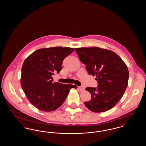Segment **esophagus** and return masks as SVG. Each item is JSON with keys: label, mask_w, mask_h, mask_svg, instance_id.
Returning a JSON list of instances; mask_svg holds the SVG:
<instances>
[{"label": "esophagus", "mask_w": 146, "mask_h": 146, "mask_svg": "<svg viewBox=\"0 0 146 146\" xmlns=\"http://www.w3.org/2000/svg\"><path fill=\"white\" fill-rule=\"evenodd\" d=\"M78 89H79V90L80 91H83L84 90V86H79V88H78Z\"/></svg>", "instance_id": "esophagus-1"}]
</instances>
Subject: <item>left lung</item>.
<instances>
[{"label":"left lung","mask_w":146,"mask_h":146,"mask_svg":"<svg viewBox=\"0 0 146 146\" xmlns=\"http://www.w3.org/2000/svg\"><path fill=\"white\" fill-rule=\"evenodd\" d=\"M89 74L96 76L97 88L88 87L90 101L84 104L90 111L110 110L118 103L127 88L129 70L124 62L113 51L97 47L75 48Z\"/></svg>","instance_id":"left-lung-1"}]
</instances>
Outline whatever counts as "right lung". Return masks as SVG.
Listing matches in <instances>:
<instances>
[{"label": "right lung", "instance_id": "right-lung-1", "mask_svg": "<svg viewBox=\"0 0 146 146\" xmlns=\"http://www.w3.org/2000/svg\"><path fill=\"white\" fill-rule=\"evenodd\" d=\"M73 48L57 46L38 49L25 60L21 69V87L29 102L38 110L55 111L77 86L54 82L52 75L61 70L63 60Z\"/></svg>", "mask_w": 146, "mask_h": 146}]
</instances>
